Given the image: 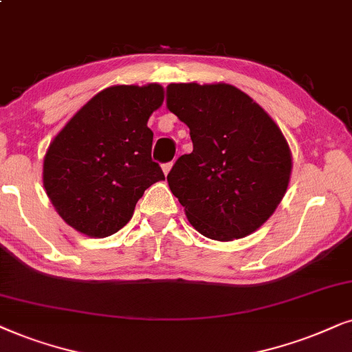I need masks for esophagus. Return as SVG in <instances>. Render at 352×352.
I'll use <instances>...</instances> for the list:
<instances>
[{"label": "esophagus", "instance_id": "esophagus-1", "mask_svg": "<svg viewBox=\"0 0 352 352\" xmlns=\"http://www.w3.org/2000/svg\"><path fill=\"white\" fill-rule=\"evenodd\" d=\"M172 166H173V162H167V164H162V170H164V173H167L170 172V168H172Z\"/></svg>", "mask_w": 352, "mask_h": 352}]
</instances>
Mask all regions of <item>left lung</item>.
<instances>
[{
  "mask_svg": "<svg viewBox=\"0 0 352 352\" xmlns=\"http://www.w3.org/2000/svg\"><path fill=\"white\" fill-rule=\"evenodd\" d=\"M167 109L186 123L193 143L167 175L191 226L221 242L255 232L291 177V151L278 124L230 84H168Z\"/></svg>",
  "mask_w": 352,
  "mask_h": 352,
  "instance_id": "1",
  "label": "left lung"
}]
</instances>
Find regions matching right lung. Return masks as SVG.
Returning <instances> with one entry per match:
<instances>
[{
    "label": "right lung",
    "mask_w": 352,
    "mask_h": 352,
    "mask_svg": "<svg viewBox=\"0 0 352 352\" xmlns=\"http://www.w3.org/2000/svg\"><path fill=\"white\" fill-rule=\"evenodd\" d=\"M164 89L113 86L92 97L58 133L43 161V186L60 214L89 237H109L164 172L151 157L148 120Z\"/></svg>",
    "instance_id": "add662e5"
}]
</instances>
